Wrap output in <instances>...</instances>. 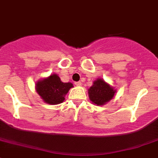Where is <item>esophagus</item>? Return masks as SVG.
Masks as SVG:
<instances>
[{"label":"esophagus","instance_id":"esophagus-1","mask_svg":"<svg viewBox=\"0 0 158 158\" xmlns=\"http://www.w3.org/2000/svg\"><path fill=\"white\" fill-rule=\"evenodd\" d=\"M75 84L76 85V86H81V85H82V83H81L80 81H79V82H75Z\"/></svg>","mask_w":158,"mask_h":158}]
</instances>
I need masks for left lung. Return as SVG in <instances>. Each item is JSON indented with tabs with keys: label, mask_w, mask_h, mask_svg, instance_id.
<instances>
[{
	"label": "left lung",
	"mask_w": 158,
	"mask_h": 158,
	"mask_svg": "<svg viewBox=\"0 0 158 158\" xmlns=\"http://www.w3.org/2000/svg\"><path fill=\"white\" fill-rule=\"evenodd\" d=\"M117 90L110 86L103 79L98 78L93 82V85L88 89L90 102L97 106H103L114 97Z\"/></svg>",
	"instance_id": "1"
}]
</instances>
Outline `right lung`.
I'll list each match as a JSON object with an SVG mask.
<instances>
[{"label":"right lung","mask_w":158,"mask_h":158,"mask_svg":"<svg viewBox=\"0 0 158 158\" xmlns=\"http://www.w3.org/2000/svg\"><path fill=\"white\" fill-rule=\"evenodd\" d=\"M71 83H64L57 74L40 79L35 83V90L45 103L57 105L65 100V95L73 87Z\"/></svg>","instance_id":"1"}]
</instances>
